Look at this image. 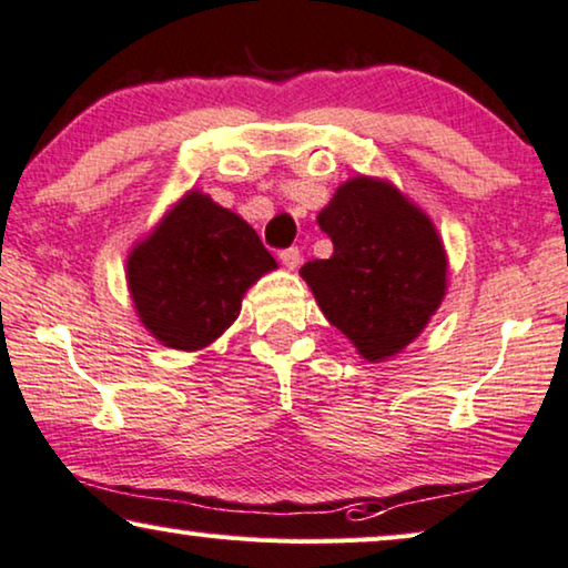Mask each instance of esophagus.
<instances>
[{"instance_id": "obj_1", "label": "esophagus", "mask_w": 568, "mask_h": 568, "mask_svg": "<svg viewBox=\"0 0 568 568\" xmlns=\"http://www.w3.org/2000/svg\"><path fill=\"white\" fill-rule=\"evenodd\" d=\"M278 258H282V264L290 268V271H294L300 266V261H302V253H300V248H286V251H282L278 253Z\"/></svg>"}]
</instances>
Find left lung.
<instances>
[{
    "label": "left lung",
    "instance_id": "obj_1",
    "mask_svg": "<svg viewBox=\"0 0 568 568\" xmlns=\"http://www.w3.org/2000/svg\"><path fill=\"white\" fill-rule=\"evenodd\" d=\"M317 225L333 256L300 274L327 317L366 361L397 356L446 297L448 256L425 212L384 179L338 186Z\"/></svg>",
    "mask_w": 568,
    "mask_h": 568
}]
</instances>
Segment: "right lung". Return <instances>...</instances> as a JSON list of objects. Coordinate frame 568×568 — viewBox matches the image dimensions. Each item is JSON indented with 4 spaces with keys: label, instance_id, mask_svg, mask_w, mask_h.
Returning <instances> with one entry per match:
<instances>
[{
    "label": "right lung",
    "instance_id": "right-lung-1",
    "mask_svg": "<svg viewBox=\"0 0 568 568\" xmlns=\"http://www.w3.org/2000/svg\"><path fill=\"white\" fill-rule=\"evenodd\" d=\"M274 268L256 230L192 189L130 251L125 276L148 333L166 348L200 351L235 323L243 294Z\"/></svg>",
    "mask_w": 568,
    "mask_h": 568
}]
</instances>
